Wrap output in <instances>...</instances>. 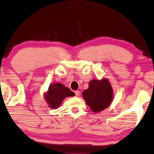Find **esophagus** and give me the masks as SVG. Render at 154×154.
I'll return each mask as SVG.
<instances>
[{"label":"esophagus","instance_id":"esophagus-1","mask_svg":"<svg viewBox=\"0 0 154 154\" xmlns=\"http://www.w3.org/2000/svg\"><path fill=\"white\" fill-rule=\"evenodd\" d=\"M75 95H76L77 97H79V96L80 95V91H75Z\"/></svg>","mask_w":154,"mask_h":154}]
</instances>
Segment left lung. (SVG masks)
<instances>
[{
    "instance_id": "8db88e82",
    "label": "left lung",
    "mask_w": 154,
    "mask_h": 154,
    "mask_svg": "<svg viewBox=\"0 0 154 154\" xmlns=\"http://www.w3.org/2000/svg\"><path fill=\"white\" fill-rule=\"evenodd\" d=\"M83 98L93 112L98 113L105 109L113 100V90L109 81L103 77L101 79L89 81V87L82 93Z\"/></svg>"
}]
</instances>
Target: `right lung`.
Returning a JSON list of instances; mask_svg holds the SVG:
<instances>
[{
    "mask_svg": "<svg viewBox=\"0 0 154 154\" xmlns=\"http://www.w3.org/2000/svg\"><path fill=\"white\" fill-rule=\"evenodd\" d=\"M75 93L67 87L60 83H53L44 93L45 101L51 109H57L66 97L74 96Z\"/></svg>",
    "mask_w": 154,
    "mask_h": 154,
    "instance_id": "obj_1",
    "label": "right lung"
}]
</instances>
